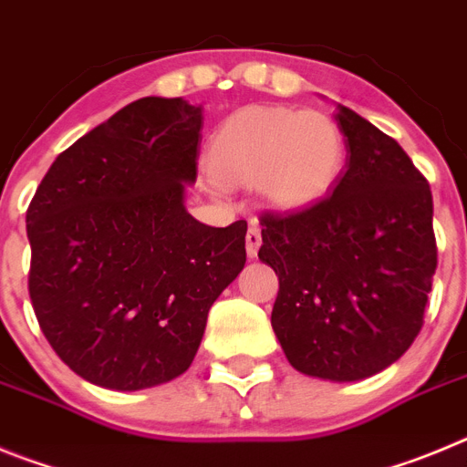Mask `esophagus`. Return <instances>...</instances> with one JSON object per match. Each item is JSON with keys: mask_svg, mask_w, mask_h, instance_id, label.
I'll return each instance as SVG.
<instances>
[{"mask_svg": "<svg viewBox=\"0 0 467 467\" xmlns=\"http://www.w3.org/2000/svg\"><path fill=\"white\" fill-rule=\"evenodd\" d=\"M259 245H262V231H259L257 222H253V224H250V229H247V236H245L247 257H257Z\"/></svg>", "mask_w": 467, "mask_h": 467, "instance_id": "obj_1", "label": "esophagus"}]
</instances>
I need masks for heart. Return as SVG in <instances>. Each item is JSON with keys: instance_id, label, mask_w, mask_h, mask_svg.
<instances>
[{"instance_id": "1", "label": "heart", "mask_w": 467, "mask_h": 467, "mask_svg": "<svg viewBox=\"0 0 467 467\" xmlns=\"http://www.w3.org/2000/svg\"><path fill=\"white\" fill-rule=\"evenodd\" d=\"M344 163L339 126L320 111L254 107L220 130L213 171L231 187L259 184L278 208L311 203L337 180Z\"/></svg>"}]
</instances>
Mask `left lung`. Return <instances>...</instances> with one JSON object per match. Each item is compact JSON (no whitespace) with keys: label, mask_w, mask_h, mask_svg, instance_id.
I'll use <instances>...</instances> for the list:
<instances>
[{"label":"left lung","mask_w":467,"mask_h":467,"mask_svg":"<svg viewBox=\"0 0 467 467\" xmlns=\"http://www.w3.org/2000/svg\"><path fill=\"white\" fill-rule=\"evenodd\" d=\"M348 163L332 192L262 213L259 259L278 275L271 325L296 372L358 381L414 344L437 269L432 193L404 150L337 107Z\"/></svg>","instance_id":"1"}]
</instances>
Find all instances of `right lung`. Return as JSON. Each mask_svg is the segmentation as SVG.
<instances>
[{
    "instance_id": "right-lung-1",
    "label": "right lung",
    "mask_w": 467,
    "mask_h": 467,
    "mask_svg": "<svg viewBox=\"0 0 467 467\" xmlns=\"http://www.w3.org/2000/svg\"><path fill=\"white\" fill-rule=\"evenodd\" d=\"M201 126L182 98L130 102L53 161L27 208L35 316L95 386L187 372L210 306L245 266V220L217 229L184 208Z\"/></svg>"
}]
</instances>
